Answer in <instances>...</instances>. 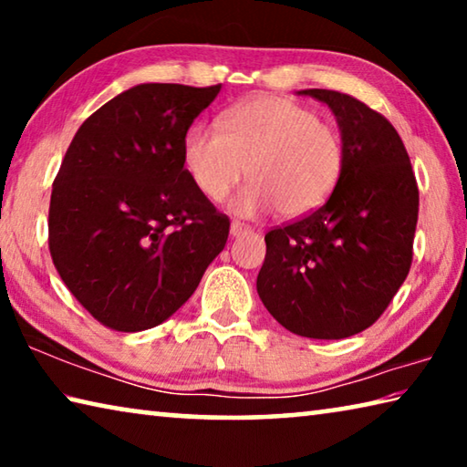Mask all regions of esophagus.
<instances>
[{"label":"esophagus","mask_w":467,"mask_h":467,"mask_svg":"<svg viewBox=\"0 0 467 467\" xmlns=\"http://www.w3.org/2000/svg\"><path fill=\"white\" fill-rule=\"evenodd\" d=\"M249 231H251V228L247 224H241V223H236V220H233V224H231V234L233 236H241L244 233H249Z\"/></svg>","instance_id":"esophagus-1"}]
</instances>
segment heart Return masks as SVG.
I'll list each match as a JSON object with an SVG mask.
<instances>
[{
  "mask_svg": "<svg viewBox=\"0 0 467 467\" xmlns=\"http://www.w3.org/2000/svg\"><path fill=\"white\" fill-rule=\"evenodd\" d=\"M183 164L205 200L220 203L241 183L236 214H311L326 203L344 169L339 131L313 109L284 97H255L226 109L218 130L195 123L183 138Z\"/></svg>",
  "mask_w": 467,
  "mask_h": 467,
  "instance_id": "heart-1",
  "label": "heart"
}]
</instances>
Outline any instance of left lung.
I'll use <instances>...</instances> for the list:
<instances>
[{"label": "left lung", "mask_w": 467, "mask_h": 467, "mask_svg": "<svg viewBox=\"0 0 467 467\" xmlns=\"http://www.w3.org/2000/svg\"><path fill=\"white\" fill-rule=\"evenodd\" d=\"M334 110L344 169L327 202L265 234L257 292L288 331L342 339L381 317L412 265L418 183L404 141L350 94L303 90Z\"/></svg>", "instance_id": "obj_1"}]
</instances>
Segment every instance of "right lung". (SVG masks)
I'll return each instance as SVG.
<instances>
[{
    "label": "right lung",
    "mask_w": 467,
    "mask_h": 467,
    "mask_svg": "<svg viewBox=\"0 0 467 467\" xmlns=\"http://www.w3.org/2000/svg\"><path fill=\"white\" fill-rule=\"evenodd\" d=\"M220 88L133 86L94 110L63 156L49 251L100 326L141 331L169 319L224 249L231 220L183 164L185 133Z\"/></svg>",
    "instance_id": "1"
}]
</instances>
